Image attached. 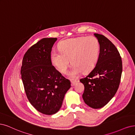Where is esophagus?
<instances>
[{
  "mask_svg": "<svg viewBox=\"0 0 135 135\" xmlns=\"http://www.w3.org/2000/svg\"><path fill=\"white\" fill-rule=\"evenodd\" d=\"M77 83V81H71V85L72 86H74L75 85V84H76Z\"/></svg>",
  "mask_w": 135,
  "mask_h": 135,
  "instance_id": "34e87169",
  "label": "esophagus"
}]
</instances>
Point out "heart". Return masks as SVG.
Here are the masks:
<instances>
[{"label": "heart", "mask_w": 135, "mask_h": 135, "mask_svg": "<svg viewBox=\"0 0 135 135\" xmlns=\"http://www.w3.org/2000/svg\"><path fill=\"white\" fill-rule=\"evenodd\" d=\"M58 50L51 54L52 63L59 72L66 73L71 59L73 66L69 76L74 78L82 71L88 72L95 66L100 46L95 37H78L63 40L58 44Z\"/></svg>", "instance_id": "heart-1"}]
</instances>
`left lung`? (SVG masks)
<instances>
[{"mask_svg": "<svg viewBox=\"0 0 135 135\" xmlns=\"http://www.w3.org/2000/svg\"><path fill=\"white\" fill-rule=\"evenodd\" d=\"M94 35L100 46L99 58L96 66L80 82L84 86V102L97 109L105 106L116 94L121 81L122 63L117 49L108 39L102 34Z\"/></svg>", "mask_w": 135, "mask_h": 135, "instance_id": "1", "label": "left lung"}]
</instances>
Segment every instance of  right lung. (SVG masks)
<instances>
[{"label": "right lung", "instance_id": "obj_1", "mask_svg": "<svg viewBox=\"0 0 135 135\" xmlns=\"http://www.w3.org/2000/svg\"><path fill=\"white\" fill-rule=\"evenodd\" d=\"M57 38H43L25 53L21 74L27 97L38 111L47 115L57 113L71 82L52 66V48Z\"/></svg>", "mask_w": 135, "mask_h": 135}]
</instances>
